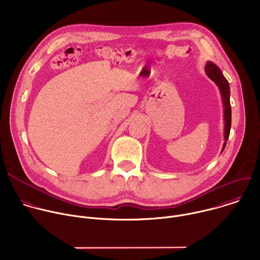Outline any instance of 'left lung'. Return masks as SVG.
Wrapping results in <instances>:
<instances>
[{
    "mask_svg": "<svg viewBox=\"0 0 260 260\" xmlns=\"http://www.w3.org/2000/svg\"><path fill=\"white\" fill-rule=\"evenodd\" d=\"M205 71H206L207 76L218 86L221 93L222 103H223L224 143H223V147H222V151H223L230 137L231 126H232V107H231V101H230V96H231L230 84L226 78L223 76V74H222L221 70L214 62L207 61Z\"/></svg>",
    "mask_w": 260,
    "mask_h": 260,
    "instance_id": "1",
    "label": "left lung"
}]
</instances>
